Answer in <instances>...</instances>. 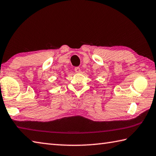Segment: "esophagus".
Listing matches in <instances>:
<instances>
[{
    "label": "esophagus",
    "mask_w": 156,
    "mask_h": 156,
    "mask_svg": "<svg viewBox=\"0 0 156 156\" xmlns=\"http://www.w3.org/2000/svg\"><path fill=\"white\" fill-rule=\"evenodd\" d=\"M74 71H75L76 73H80V71H81V69H80V68H79V67H76V68H74Z\"/></svg>",
    "instance_id": "1"
}]
</instances>
